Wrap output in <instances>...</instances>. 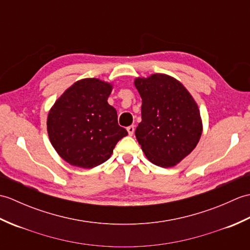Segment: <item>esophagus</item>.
Instances as JSON below:
<instances>
[{
	"label": "esophagus",
	"instance_id": "esophagus-1",
	"mask_svg": "<svg viewBox=\"0 0 250 250\" xmlns=\"http://www.w3.org/2000/svg\"><path fill=\"white\" fill-rule=\"evenodd\" d=\"M126 130H128L129 135H133L134 131H135V126L134 125H130V126H128V128H126Z\"/></svg>",
	"mask_w": 250,
	"mask_h": 250
}]
</instances>
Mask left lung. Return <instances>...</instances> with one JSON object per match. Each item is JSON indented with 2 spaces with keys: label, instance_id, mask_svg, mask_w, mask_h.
<instances>
[{
  "label": "left lung",
  "instance_id": "left-lung-1",
  "mask_svg": "<svg viewBox=\"0 0 250 250\" xmlns=\"http://www.w3.org/2000/svg\"><path fill=\"white\" fill-rule=\"evenodd\" d=\"M142 98V122L135 136L146 157L161 167L180 162L202 134L198 105L182 83L164 74L135 79Z\"/></svg>",
  "mask_w": 250,
  "mask_h": 250
}]
</instances>
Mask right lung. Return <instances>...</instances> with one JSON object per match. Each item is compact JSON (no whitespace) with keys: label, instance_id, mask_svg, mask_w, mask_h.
Returning a JSON list of instances; mask_svg holds the SVG:
<instances>
[{"label":"right lung","instance_id":"add662e5","mask_svg":"<svg viewBox=\"0 0 250 250\" xmlns=\"http://www.w3.org/2000/svg\"><path fill=\"white\" fill-rule=\"evenodd\" d=\"M110 92L107 83L83 79L68 88L49 111L47 131L51 145L72 166H100L128 135L118 125L116 109L107 103Z\"/></svg>","mask_w":250,"mask_h":250}]
</instances>
